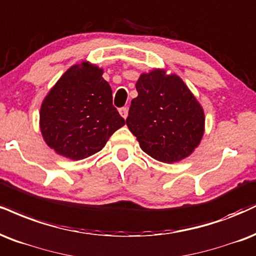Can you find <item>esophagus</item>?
<instances>
[{
    "instance_id": "esophagus-1",
    "label": "esophagus",
    "mask_w": 256,
    "mask_h": 256,
    "mask_svg": "<svg viewBox=\"0 0 256 256\" xmlns=\"http://www.w3.org/2000/svg\"><path fill=\"white\" fill-rule=\"evenodd\" d=\"M119 113H120V116H122L124 119L128 118V107H122V108H120L119 110Z\"/></svg>"
}]
</instances>
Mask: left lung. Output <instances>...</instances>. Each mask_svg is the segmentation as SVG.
Here are the masks:
<instances>
[{
  "mask_svg": "<svg viewBox=\"0 0 256 256\" xmlns=\"http://www.w3.org/2000/svg\"><path fill=\"white\" fill-rule=\"evenodd\" d=\"M136 89L126 125L140 149L163 163L188 158L205 132L204 110L194 94L180 76L160 68L140 74Z\"/></svg>",
  "mask_w": 256,
  "mask_h": 256,
  "instance_id": "8db88e82",
  "label": "left lung"
}]
</instances>
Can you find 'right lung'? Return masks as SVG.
Here are the masks:
<instances>
[{
    "label": "right lung",
    "instance_id": "add662e5",
    "mask_svg": "<svg viewBox=\"0 0 256 256\" xmlns=\"http://www.w3.org/2000/svg\"><path fill=\"white\" fill-rule=\"evenodd\" d=\"M104 69L90 62L74 64L42 100L39 126L45 143L63 158L78 161L100 152L125 125L112 104Z\"/></svg>",
    "mask_w": 256,
    "mask_h": 256
}]
</instances>
